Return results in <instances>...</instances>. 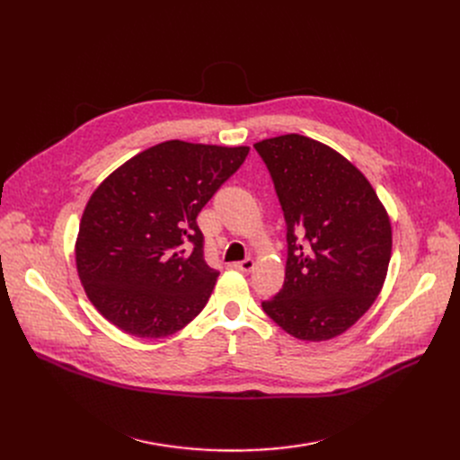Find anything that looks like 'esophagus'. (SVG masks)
<instances>
[{"mask_svg": "<svg viewBox=\"0 0 460 460\" xmlns=\"http://www.w3.org/2000/svg\"><path fill=\"white\" fill-rule=\"evenodd\" d=\"M234 269L240 270V272H252L255 269V261L252 257L240 261V262H234Z\"/></svg>", "mask_w": 460, "mask_h": 460, "instance_id": "esophagus-1", "label": "esophagus"}]
</instances>
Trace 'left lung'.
<instances>
[{"instance_id":"1","label":"left lung","mask_w":460,"mask_h":460,"mask_svg":"<svg viewBox=\"0 0 460 460\" xmlns=\"http://www.w3.org/2000/svg\"><path fill=\"white\" fill-rule=\"evenodd\" d=\"M287 222L283 288L267 315L302 341L341 335L373 305L392 257V224L343 155L300 134L257 141Z\"/></svg>"}]
</instances>
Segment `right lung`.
I'll return each mask as SVG.
<instances>
[{
	"label": "right lung",
	"instance_id": "right-lung-1",
	"mask_svg": "<svg viewBox=\"0 0 460 460\" xmlns=\"http://www.w3.org/2000/svg\"><path fill=\"white\" fill-rule=\"evenodd\" d=\"M250 147L169 139L132 156L93 191L76 238V269L101 315L160 340L207 305L217 272L203 259L198 214Z\"/></svg>",
	"mask_w": 460,
	"mask_h": 460
}]
</instances>
